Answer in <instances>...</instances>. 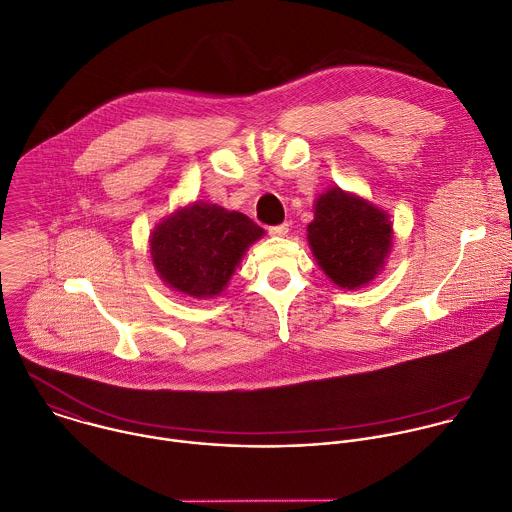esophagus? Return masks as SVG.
<instances>
[{
	"mask_svg": "<svg viewBox=\"0 0 512 512\" xmlns=\"http://www.w3.org/2000/svg\"><path fill=\"white\" fill-rule=\"evenodd\" d=\"M269 233L273 237H285L289 233V223H281V225H275V227H269Z\"/></svg>",
	"mask_w": 512,
	"mask_h": 512,
	"instance_id": "34e87169",
	"label": "esophagus"
}]
</instances>
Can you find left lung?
Returning <instances> with one entry per match:
<instances>
[{
    "mask_svg": "<svg viewBox=\"0 0 512 512\" xmlns=\"http://www.w3.org/2000/svg\"><path fill=\"white\" fill-rule=\"evenodd\" d=\"M307 243L329 281L354 291L384 271L394 243V223L372 201L331 187L313 203Z\"/></svg>",
    "mask_w": 512,
    "mask_h": 512,
    "instance_id": "obj_1",
    "label": "left lung"
}]
</instances>
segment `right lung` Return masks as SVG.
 Masks as SVG:
<instances>
[{
	"mask_svg": "<svg viewBox=\"0 0 512 512\" xmlns=\"http://www.w3.org/2000/svg\"><path fill=\"white\" fill-rule=\"evenodd\" d=\"M263 235L243 213L193 201L156 223L148 251L164 285L185 297L213 299Z\"/></svg>",
	"mask_w": 512,
	"mask_h": 512,
	"instance_id": "obj_1",
	"label": "right lung"
}]
</instances>
